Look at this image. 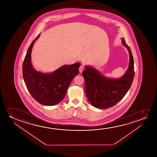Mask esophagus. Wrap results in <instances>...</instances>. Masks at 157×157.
Instances as JSON below:
<instances>
[{
  "instance_id": "34e87169",
  "label": "esophagus",
  "mask_w": 157,
  "mask_h": 157,
  "mask_svg": "<svg viewBox=\"0 0 157 157\" xmlns=\"http://www.w3.org/2000/svg\"><path fill=\"white\" fill-rule=\"evenodd\" d=\"M84 67L82 65H81L80 67H79V72L80 73H82V71H83V70H84Z\"/></svg>"
}]
</instances>
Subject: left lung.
Returning a JSON list of instances; mask_svg holds the SVG:
<instances>
[{
	"label": "left lung",
	"mask_w": 157,
	"mask_h": 157,
	"mask_svg": "<svg viewBox=\"0 0 157 157\" xmlns=\"http://www.w3.org/2000/svg\"><path fill=\"white\" fill-rule=\"evenodd\" d=\"M122 43L129 52V64L127 71L120 78L105 77L93 67L85 65L82 75L85 79L86 97L90 104L99 109H107L115 105L127 94L135 75L134 62L131 50L121 37Z\"/></svg>",
	"instance_id": "8db88e82"
}]
</instances>
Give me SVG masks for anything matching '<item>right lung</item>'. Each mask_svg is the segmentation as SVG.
Wrapping results in <instances>:
<instances>
[{
  "label": "right lung",
  "mask_w": 157,
  "mask_h": 157,
  "mask_svg": "<svg viewBox=\"0 0 157 157\" xmlns=\"http://www.w3.org/2000/svg\"><path fill=\"white\" fill-rule=\"evenodd\" d=\"M28 48L22 66L24 82L33 98L39 103L47 106L56 105L64 99L73 78L79 73L81 64L64 65L50 73L37 71L33 67L31 54L35 42Z\"/></svg>",
  "instance_id": "right-lung-1"
}]
</instances>
